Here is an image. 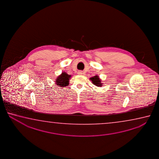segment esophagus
Returning a JSON list of instances; mask_svg holds the SVG:
<instances>
[{
	"label": "esophagus",
	"mask_w": 159,
	"mask_h": 159,
	"mask_svg": "<svg viewBox=\"0 0 159 159\" xmlns=\"http://www.w3.org/2000/svg\"><path fill=\"white\" fill-rule=\"evenodd\" d=\"M77 73H78V75H81L82 74H83V72H82V71H81V70H79L78 72H77Z\"/></svg>",
	"instance_id": "esophagus-1"
}]
</instances>
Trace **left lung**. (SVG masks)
Listing matches in <instances>:
<instances>
[{
  "label": "left lung",
  "instance_id": "obj_1",
  "mask_svg": "<svg viewBox=\"0 0 159 159\" xmlns=\"http://www.w3.org/2000/svg\"><path fill=\"white\" fill-rule=\"evenodd\" d=\"M90 80L92 82V84H95L96 86H102V84L101 83V81L100 80V78H98V75H95L93 77L90 78Z\"/></svg>",
  "mask_w": 159,
  "mask_h": 159
}]
</instances>
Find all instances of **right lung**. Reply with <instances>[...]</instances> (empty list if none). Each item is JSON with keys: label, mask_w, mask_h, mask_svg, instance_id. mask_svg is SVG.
<instances>
[{"label": "right lung", "mask_w": 159, "mask_h": 159, "mask_svg": "<svg viewBox=\"0 0 159 159\" xmlns=\"http://www.w3.org/2000/svg\"><path fill=\"white\" fill-rule=\"evenodd\" d=\"M70 77V75H68L66 72H63L56 80V84L58 86H61V87L68 86Z\"/></svg>", "instance_id": "1"}]
</instances>
